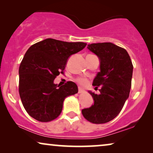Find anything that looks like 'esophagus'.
Instances as JSON below:
<instances>
[{"label":"esophagus","instance_id":"obj_1","mask_svg":"<svg viewBox=\"0 0 153 153\" xmlns=\"http://www.w3.org/2000/svg\"><path fill=\"white\" fill-rule=\"evenodd\" d=\"M83 92H84V90L81 87H79V93H82Z\"/></svg>","mask_w":153,"mask_h":153}]
</instances>
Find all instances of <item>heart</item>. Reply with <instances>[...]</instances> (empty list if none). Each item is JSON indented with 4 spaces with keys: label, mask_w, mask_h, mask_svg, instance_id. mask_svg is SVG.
Listing matches in <instances>:
<instances>
[{
    "label": "heart",
    "mask_w": 153,
    "mask_h": 153,
    "mask_svg": "<svg viewBox=\"0 0 153 153\" xmlns=\"http://www.w3.org/2000/svg\"><path fill=\"white\" fill-rule=\"evenodd\" d=\"M77 81L81 85H85L87 83V79L85 78H79L77 79Z\"/></svg>",
    "instance_id": "obj_1"
}]
</instances>
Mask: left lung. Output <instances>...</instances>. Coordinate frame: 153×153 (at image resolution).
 I'll use <instances>...</instances> for the list:
<instances>
[{"mask_svg":"<svg viewBox=\"0 0 153 153\" xmlns=\"http://www.w3.org/2000/svg\"><path fill=\"white\" fill-rule=\"evenodd\" d=\"M87 48L100 60V71L93 85L100 86V93L97 95L89 91L94 104L81 112L89 122L102 124L116 118L128 99L132 62L126 50L111 42L93 43L88 45Z\"/></svg>","mask_w":153,"mask_h":153,"instance_id":"1","label":"left lung"}]
</instances>
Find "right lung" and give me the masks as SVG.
I'll list each match as a JSON object with an SVG mask.
<instances>
[{
    "mask_svg": "<svg viewBox=\"0 0 153 153\" xmlns=\"http://www.w3.org/2000/svg\"><path fill=\"white\" fill-rule=\"evenodd\" d=\"M86 45L47 38L27 50L19 69V91L32 118L40 122L54 120L61 113L65 99L78 93L75 83L68 81L60 86L54 79L63 73L68 58Z\"/></svg>",
    "mask_w": 153,
    "mask_h": 153,
    "instance_id": "right-lung-1",
    "label": "right lung"
}]
</instances>
